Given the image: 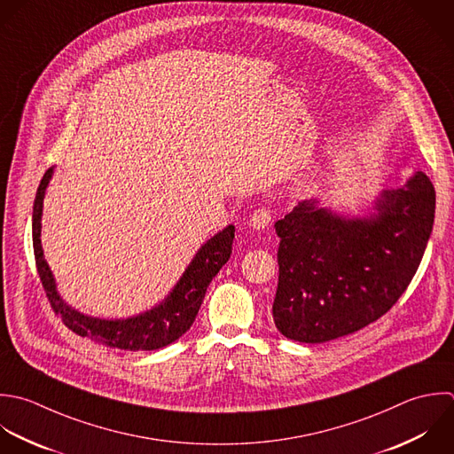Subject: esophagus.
<instances>
[{
  "instance_id": "34e87169",
  "label": "esophagus",
  "mask_w": 454,
  "mask_h": 454,
  "mask_svg": "<svg viewBox=\"0 0 454 454\" xmlns=\"http://www.w3.org/2000/svg\"><path fill=\"white\" fill-rule=\"evenodd\" d=\"M270 221H272L270 210H269L267 207H262V208H258V210H254V212L251 214V217H249V228L260 231V230H265V228L270 224Z\"/></svg>"
}]
</instances>
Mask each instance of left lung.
<instances>
[{
    "label": "left lung",
    "mask_w": 454,
    "mask_h": 454,
    "mask_svg": "<svg viewBox=\"0 0 454 454\" xmlns=\"http://www.w3.org/2000/svg\"><path fill=\"white\" fill-rule=\"evenodd\" d=\"M434 219L435 189L423 171L384 189L359 214L318 200L299 203L274 224L278 331L299 343H325L379 320L412 281Z\"/></svg>",
    "instance_id": "8db88e82"
}]
</instances>
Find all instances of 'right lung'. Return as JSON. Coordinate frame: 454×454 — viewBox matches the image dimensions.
Masks as SVG:
<instances>
[{
	"label": "right lung",
	"mask_w": 454,
	"mask_h": 454,
	"mask_svg": "<svg viewBox=\"0 0 454 454\" xmlns=\"http://www.w3.org/2000/svg\"><path fill=\"white\" fill-rule=\"evenodd\" d=\"M52 175L54 166L49 168L40 180L33 203L31 233L35 262L42 286L47 294L52 309L56 311V315L61 317L63 324L82 338H90L106 347L130 352L157 350L171 345L180 336H184L200 311L210 281L230 260L231 244L235 239V226L228 224L224 230L217 231L214 237L203 242L192 256V260L189 262V265L185 267L184 274L178 278L176 285L171 288V292L153 308L125 318L91 317L72 308L61 297L52 270L43 258L40 240L42 210L45 191L49 187Z\"/></svg>",
	"instance_id": "obj_1"
}]
</instances>
